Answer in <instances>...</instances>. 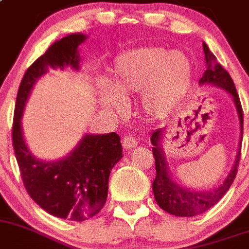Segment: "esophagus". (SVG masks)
Listing matches in <instances>:
<instances>
[{
    "instance_id": "esophagus-1",
    "label": "esophagus",
    "mask_w": 249,
    "mask_h": 249,
    "mask_svg": "<svg viewBox=\"0 0 249 249\" xmlns=\"http://www.w3.org/2000/svg\"><path fill=\"white\" fill-rule=\"evenodd\" d=\"M138 145V139L135 137H131V135H126V137L123 138V146L125 149H134Z\"/></svg>"
}]
</instances>
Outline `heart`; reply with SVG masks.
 <instances>
[{"label": "heart", "instance_id": "b5f03b06", "mask_svg": "<svg viewBox=\"0 0 249 249\" xmlns=\"http://www.w3.org/2000/svg\"><path fill=\"white\" fill-rule=\"evenodd\" d=\"M192 64L180 50L140 47L123 53L112 64L101 104L107 109L123 105L122 96L140 91L146 115L164 118L183 103L192 85Z\"/></svg>", "mask_w": 249, "mask_h": 249}]
</instances>
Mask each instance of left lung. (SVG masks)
<instances>
[{"label": "left lung", "instance_id": "8db88e82", "mask_svg": "<svg viewBox=\"0 0 249 249\" xmlns=\"http://www.w3.org/2000/svg\"><path fill=\"white\" fill-rule=\"evenodd\" d=\"M203 50H204L207 70L200 77L199 84L200 85L218 86V88L226 90L232 96L235 109L238 112L239 125H241V138H239L241 142H239L238 153H237L232 169L219 187L214 188L213 190H190L189 188L179 185L177 181L173 180L172 176H170L165 154H164L163 146H161L163 131L165 129H157L151 134L150 142L153 144L151 149H153L155 170H157V176L153 181L154 198L163 211L168 212L169 214L177 215V217H194V215L208 211L213 205L217 204L232 185L233 180L237 176V169H238L239 159H241V144L242 137H243V110H242L239 96L237 94L232 77L217 61V57L211 53V50L205 44H203Z\"/></svg>", "mask_w": 249, "mask_h": 249}]
</instances>
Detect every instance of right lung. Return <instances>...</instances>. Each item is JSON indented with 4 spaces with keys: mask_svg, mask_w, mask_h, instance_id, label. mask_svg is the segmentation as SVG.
Wrapping results in <instances>:
<instances>
[{
    "mask_svg": "<svg viewBox=\"0 0 249 249\" xmlns=\"http://www.w3.org/2000/svg\"><path fill=\"white\" fill-rule=\"evenodd\" d=\"M85 40L83 34L65 36L27 69L17 91L12 126L15 155L27 193L49 214L75 222L98 214L107 202L110 172L123 158L120 137L116 133L88 134L66 158L44 161L26 145L21 119L36 80L50 68L79 70L77 47Z\"/></svg>",
    "mask_w": 249,
    "mask_h": 249,
    "instance_id": "obj_1",
    "label": "right lung"
}]
</instances>
